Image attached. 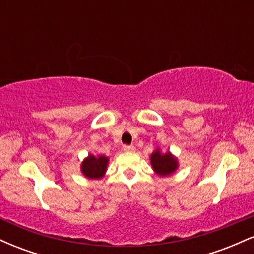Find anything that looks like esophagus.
I'll use <instances>...</instances> for the list:
<instances>
[{
    "instance_id": "obj_1",
    "label": "esophagus",
    "mask_w": 254,
    "mask_h": 254,
    "mask_svg": "<svg viewBox=\"0 0 254 254\" xmlns=\"http://www.w3.org/2000/svg\"><path fill=\"white\" fill-rule=\"evenodd\" d=\"M123 149H124L125 151H133V150H135V147H133V145H127V144H125V145H123Z\"/></svg>"
}]
</instances>
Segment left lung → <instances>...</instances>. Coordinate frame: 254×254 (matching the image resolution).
Instances as JSON below:
<instances>
[{
    "label": "left lung",
    "instance_id": "1",
    "mask_svg": "<svg viewBox=\"0 0 254 254\" xmlns=\"http://www.w3.org/2000/svg\"><path fill=\"white\" fill-rule=\"evenodd\" d=\"M150 161L154 171L160 176H168L177 168V160L170 153L161 154L159 150H155L151 154Z\"/></svg>",
    "mask_w": 254,
    "mask_h": 254
}]
</instances>
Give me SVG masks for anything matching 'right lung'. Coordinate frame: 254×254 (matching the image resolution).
I'll use <instances>...</instances> for the list:
<instances>
[{
    "label": "right lung",
    "mask_w": 254,
    "mask_h": 254,
    "mask_svg": "<svg viewBox=\"0 0 254 254\" xmlns=\"http://www.w3.org/2000/svg\"><path fill=\"white\" fill-rule=\"evenodd\" d=\"M109 162V159L105 156L95 157L93 155H89L83 161L82 172L86 177L92 178V179H99L105 174L106 172V166Z\"/></svg>",
    "instance_id": "obj_1"
}]
</instances>
